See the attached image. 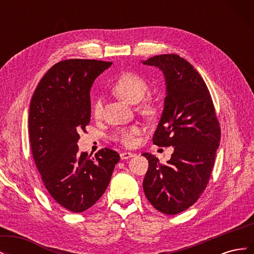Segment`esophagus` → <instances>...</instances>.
Segmentation results:
<instances>
[{
  "label": "esophagus",
  "mask_w": 254,
  "mask_h": 254,
  "mask_svg": "<svg viewBox=\"0 0 254 254\" xmlns=\"http://www.w3.org/2000/svg\"><path fill=\"white\" fill-rule=\"evenodd\" d=\"M120 156H121L122 160H126V159H129V158L133 157V153L132 152H129V151H123V152L120 153Z\"/></svg>",
  "instance_id": "obj_1"
}]
</instances>
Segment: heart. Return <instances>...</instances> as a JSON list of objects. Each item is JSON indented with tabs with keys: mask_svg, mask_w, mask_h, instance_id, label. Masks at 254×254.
Segmentation results:
<instances>
[{
	"mask_svg": "<svg viewBox=\"0 0 254 254\" xmlns=\"http://www.w3.org/2000/svg\"><path fill=\"white\" fill-rule=\"evenodd\" d=\"M113 90L115 93L125 101L134 104L137 103L143 98L146 92L148 90V84L142 76L132 72H127L122 74L120 77L114 81ZM141 110L149 115L153 117L156 114L157 110L153 104L150 102L145 103ZM103 112V105L101 98H97L93 105V115L95 118H99ZM142 129L139 126H129V127H122L115 130L112 133L111 139L115 142H118L126 147H132L136 144V135L140 134Z\"/></svg>",
	"mask_w": 254,
	"mask_h": 254,
	"instance_id": "b5f03b06",
	"label": "heart"
}]
</instances>
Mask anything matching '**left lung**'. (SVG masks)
I'll use <instances>...</instances> for the list:
<instances>
[{"label":"left lung","instance_id":"left-lung-1","mask_svg":"<svg viewBox=\"0 0 254 254\" xmlns=\"http://www.w3.org/2000/svg\"><path fill=\"white\" fill-rule=\"evenodd\" d=\"M144 64L155 65L166 81L164 110L152 142L174 146L167 164L150 153L143 181L146 198L167 215L186 211L209 183L220 142V125L204 80L189 61L176 54L153 56Z\"/></svg>","mask_w":254,"mask_h":254}]
</instances>
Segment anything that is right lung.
<instances>
[{"label":"right lung","instance_id":"obj_1","mask_svg":"<svg viewBox=\"0 0 254 254\" xmlns=\"http://www.w3.org/2000/svg\"><path fill=\"white\" fill-rule=\"evenodd\" d=\"M112 63L90 59L59 61L34 92L28 115L29 143L41 180L64 209L80 213L103 196L119 153L104 148L90 159L77 141L91 118L90 89Z\"/></svg>","mask_w":254,"mask_h":254}]
</instances>
